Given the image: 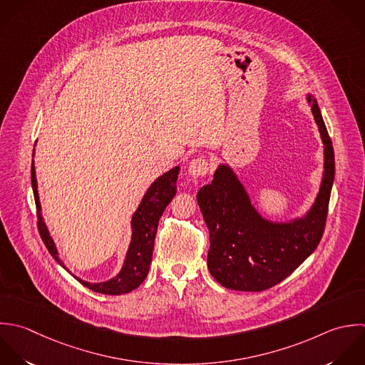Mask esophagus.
<instances>
[{"instance_id": "34e87169", "label": "esophagus", "mask_w": 365, "mask_h": 365, "mask_svg": "<svg viewBox=\"0 0 365 365\" xmlns=\"http://www.w3.org/2000/svg\"><path fill=\"white\" fill-rule=\"evenodd\" d=\"M207 160L203 158H196L189 162L187 172L192 178H202L207 173Z\"/></svg>"}]
</instances>
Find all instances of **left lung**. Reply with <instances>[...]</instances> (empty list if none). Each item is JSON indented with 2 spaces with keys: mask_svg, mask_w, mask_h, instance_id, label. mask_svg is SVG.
<instances>
[{
  "mask_svg": "<svg viewBox=\"0 0 365 365\" xmlns=\"http://www.w3.org/2000/svg\"><path fill=\"white\" fill-rule=\"evenodd\" d=\"M323 142L324 170L316 199L299 217L280 222L263 216L237 173L219 163L213 180L197 192L209 229L207 267L223 287L262 292L289 277L319 246L334 182V149L317 99L306 95Z\"/></svg>",
  "mask_w": 365,
  "mask_h": 365,
  "instance_id": "obj_1",
  "label": "left lung"
}]
</instances>
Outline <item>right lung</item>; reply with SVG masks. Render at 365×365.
Returning <instances> with one entry per match:
<instances>
[{
    "instance_id": "right-lung-1",
    "label": "right lung",
    "mask_w": 365,
    "mask_h": 365,
    "mask_svg": "<svg viewBox=\"0 0 365 365\" xmlns=\"http://www.w3.org/2000/svg\"><path fill=\"white\" fill-rule=\"evenodd\" d=\"M34 155H35V149L32 152V156ZM179 169L180 166H175L173 169L168 170L166 173L159 176L155 182H152V185L145 192L142 200L139 202L136 210L130 217V242H129L125 260L119 273L106 282L91 283L72 274L59 259L56 245L42 216V207H41L39 195H38L36 173H35V166L32 160L31 180H32V190H34V197H35V205L38 212V227L48 252L82 286L91 289L95 293L119 296L138 289L146 279L150 263H152V253H153V245H155L159 219L163 210L166 209V206L170 203V200L176 195V180H178Z\"/></svg>"
}]
</instances>
